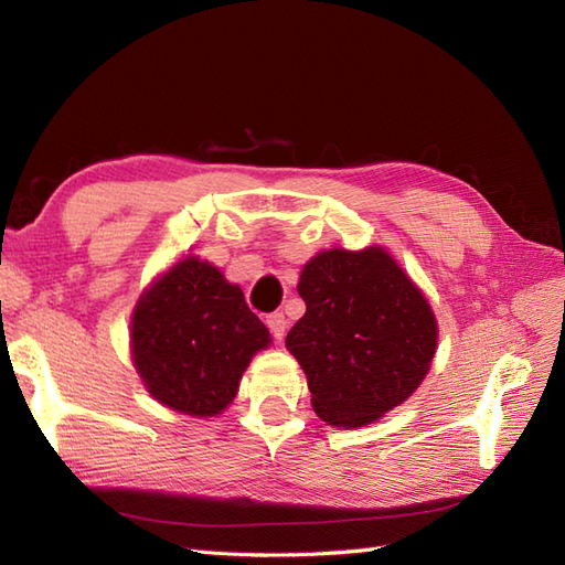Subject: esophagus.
<instances>
[{"label": "esophagus", "instance_id": "esophagus-1", "mask_svg": "<svg viewBox=\"0 0 565 565\" xmlns=\"http://www.w3.org/2000/svg\"><path fill=\"white\" fill-rule=\"evenodd\" d=\"M267 328H269V332L274 334V340L281 342L284 334H286V318H284V313H271V316H267Z\"/></svg>", "mask_w": 565, "mask_h": 565}]
</instances>
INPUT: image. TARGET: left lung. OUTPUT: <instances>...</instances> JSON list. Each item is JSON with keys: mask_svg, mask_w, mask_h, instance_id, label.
Here are the masks:
<instances>
[{"mask_svg": "<svg viewBox=\"0 0 565 565\" xmlns=\"http://www.w3.org/2000/svg\"><path fill=\"white\" fill-rule=\"evenodd\" d=\"M298 296L306 313L286 334V350L303 369L320 419L364 427L419 388L439 328L425 294L381 245L318 252Z\"/></svg>", "mask_w": 565, "mask_h": 565, "instance_id": "8db88e82", "label": "left lung"}]
</instances>
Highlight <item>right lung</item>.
Returning <instances> with one entry per match:
<instances>
[{
  "label": "right lung",
  "mask_w": 565,
  "mask_h": 565,
  "mask_svg": "<svg viewBox=\"0 0 565 565\" xmlns=\"http://www.w3.org/2000/svg\"><path fill=\"white\" fill-rule=\"evenodd\" d=\"M271 344L243 289L186 255L140 294L130 356L142 386L174 413L215 417L233 403L252 356Z\"/></svg>",
  "instance_id": "add662e5"
}]
</instances>
